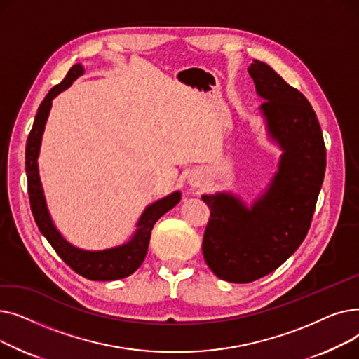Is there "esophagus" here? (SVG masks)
<instances>
[{"label": "esophagus", "instance_id": "obj_1", "mask_svg": "<svg viewBox=\"0 0 359 359\" xmlns=\"http://www.w3.org/2000/svg\"><path fill=\"white\" fill-rule=\"evenodd\" d=\"M192 184H195V186H198V182H194V180H192Z\"/></svg>", "mask_w": 359, "mask_h": 359}]
</instances>
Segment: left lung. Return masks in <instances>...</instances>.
I'll return each mask as SVG.
<instances>
[{
  "label": "left lung",
  "instance_id": "1",
  "mask_svg": "<svg viewBox=\"0 0 359 359\" xmlns=\"http://www.w3.org/2000/svg\"><path fill=\"white\" fill-rule=\"evenodd\" d=\"M268 132L282 148L278 173L252 210L231 194L203 195L211 218L202 252L221 279L248 284L279 268L311 225L326 170V147L316 113L303 93L268 64L249 67Z\"/></svg>",
  "mask_w": 359,
  "mask_h": 359
}]
</instances>
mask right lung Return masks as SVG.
Instances as JSON below:
<instances>
[{"instance_id":"obj_1","label":"right lung","mask_w":359,"mask_h":359,"mask_svg":"<svg viewBox=\"0 0 359 359\" xmlns=\"http://www.w3.org/2000/svg\"><path fill=\"white\" fill-rule=\"evenodd\" d=\"M84 68L80 64L71 67L65 79L46 94V97L37 109L36 118L33 122V128L29 134L26 144V173H27V191L30 199V208L34 217V221L39 227L41 233L50 243L53 250L67 263V265L77 272L79 275L90 279V280H115L129 276L134 273L145 259L151 230L154 224L167 212L173 208L180 201V192H173L154 203L148 205L142 212L138 224L137 231L132 238L118 248H111L106 250L90 252L72 246L68 243L61 233L56 230L49 215L42 183L39 177V168H37V157H39V149L42 142V135L45 130V125L49 116V110L52 106V100L58 96L61 91L68 88L72 81L77 80L83 75Z\"/></svg>"}]
</instances>
